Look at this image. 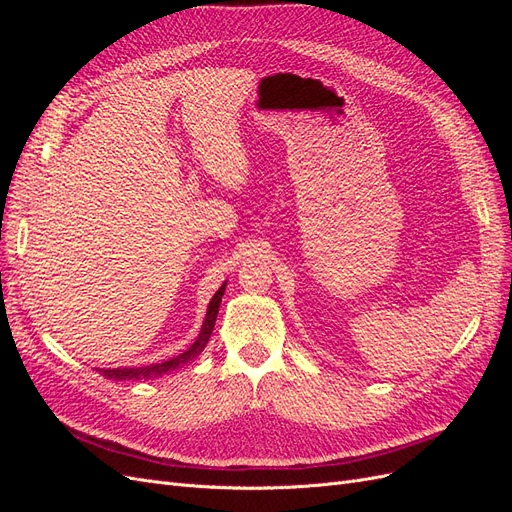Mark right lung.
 <instances>
[{
	"instance_id": "obj_1",
	"label": "right lung",
	"mask_w": 512,
	"mask_h": 512,
	"mask_svg": "<svg viewBox=\"0 0 512 512\" xmlns=\"http://www.w3.org/2000/svg\"><path fill=\"white\" fill-rule=\"evenodd\" d=\"M226 290V282L218 288V292L213 294V299L207 305V314L203 320V327H200L198 337L194 339V344L183 350L181 354L173 356V359L162 361V363H151V365H141V367H115V369H100V374L106 376L108 380H153V378H162L164 374H170V371H177L179 367H183L185 363L194 361L196 356L205 350L209 337L213 333L215 327V318H218V309L224 297Z\"/></svg>"
}]
</instances>
